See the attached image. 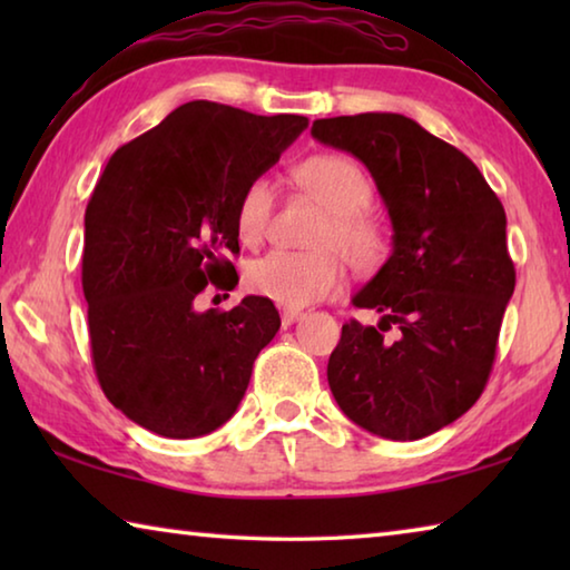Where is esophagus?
Returning a JSON list of instances; mask_svg holds the SVG:
<instances>
[{
  "label": "esophagus",
  "instance_id": "esophagus-1",
  "mask_svg": "<svg viewBox=\"0 0 570 570\" xmlns=\"http://www.w3.org/2000/svg\"><path fill=\"white\" fill-rule=\"evenodd\" d=\"M302 316H304L302 308H284V312H282V324L284 326H292L294 322L302 320Z\"/></svg>",
  "mask_w": 570,
  "mask_h": 570
}]
</instances>
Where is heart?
Wrapping results in <instances>:
<instances>
[{
	"label": "heart",
	"instance_id": "b5f03b06",
	"mask_svg": "<svg viewBox=\"0 0 570 570\" xmlns=\"http://www.w3.org/2000/svg\"><path fill=\"white\" fill-rule=\"evenodd\" d=\"M294 180L326 214L312 238L314 250H272L246 268V288L278 306L302 308L332 296L342 284V264L332 248L354 268H372L387 250V236L370 210L374 188L360 163L342 153H320L296 163ZM274 214V186L254 178L236 204L240 244L256 246L266 236Z\"/></svg>",
	"mask_w": 570,
	"mask_h": 570
}]
</instances>
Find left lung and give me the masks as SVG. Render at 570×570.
I'll return each mask as SVG.
<instances>
[{"label": "left lung", "mask_w": 570, "mask_h": 570, "mask_svg": "<svg viewBox=\"0 0 570 570\" xmlns=\"http://www.w3.org/2000/svg\"><path fill=\"white\" fill-rule=\"evenodd\" d=\"M312 135L364 163L394 230L390 258L352 298L380 322L342 326L326 380L372 435L428 438L478 402L493 370L515 288L503 204L465 153L404 115L324 118Z\"/></svg>", "instance_id": "left-lung-1"}]
</instances>
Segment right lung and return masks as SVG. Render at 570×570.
Segmentation results:
<instances>
[{
	"mask_svg": "<svg viewBox=\"0 0 570 570\" xmlns=\"http://www.w3.org/2000/svg\"><path fill=\"white\" fill-rule=\"evenodd\" d=\"M308 125L193 100L112 153L85 210L82 292L98 382L125 417L188 440L244 400L258 352L282 320L246 296L198 312L210 284L234 288L236 204Z\"/></svg>",
	"mask_w": 570,
	"mask_h": 570,
	"instance_id": "add662e5",
	"label": "right lung"
}]
</instances>
